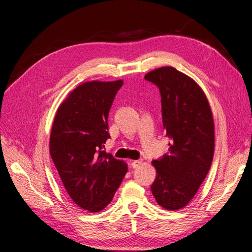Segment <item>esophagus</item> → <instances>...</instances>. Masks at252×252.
<instances>
[{
    "label": "esophagus",
    "instance_id": "esophagus-1",
    "mask_svg": "<svg viewBox=\"0 0 252 252\" xmlns=\"http://www.w3.org/2000/svg\"><path fill=\"white\" fill-rule=\"evenodd\" d=\"M141 164H142V161L141 159H135V161H132L131 162V167L132 168H139V167L141 166Z\"/></svg>",
    "mask_w": 252,
    "mask_h": 252
}]
</instances>
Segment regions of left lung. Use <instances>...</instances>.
I'll return each instance as SVG.
<instances>
[{
    "instance_id": "1",
    "label": "left lung",
    "mask_w": 252,
    "mask_h": 252,
    "mask_svg": "<svg viewBox=\"0 0 252 252\" xmlns=\"http://www.w3.org/2000/svg\"><path fill=\"white\" fill-rule=\"evenodd\" d=\"M161 94L162 120L168 152L152 164L157 177L151 185L156 201L178 210L195 195L207 175L215 151V128L207 97L200 86L173 67H162L144 78Z\"/></svg>"
}]
</instances>
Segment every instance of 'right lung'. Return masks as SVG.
<instances>
[{
    "label": "right lung",
    "mask_w": 252,
    "mask_h": 252,
    "mask_svg": "<svg viewBox=\"0 0 252 252\" xmlns=\"http://www.w3.org/2000/svg\"><path fill=\"white\" fill-rule=\"evenodd\" d=\"M123 81H93L78 86L61 104L51 129L49 150L72 201L91 212L103 210L127 172V165L103 150L108 114Z\"/></svg>",
    "instance_id": "add662e5"
}]
</instances>
